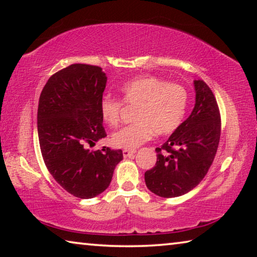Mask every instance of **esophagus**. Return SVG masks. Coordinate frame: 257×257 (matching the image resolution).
Instances as JSON below:
<instances>
[{"label": "esophagus", "mask_w": 257, "mask_h": 257, "mask_svg": "<svg viewBox=\"0 0 257 257\" xmlns=\"http://www.w3.org/2000/svg\"><path fill=\"white\" fill-rule=\"evenodd\" d=\"M136 153V151H127V150H123L122 154H123V158H132V156L135 155Z\"/></svg>", "instance_id": "esophagus-1"}]
</instances>
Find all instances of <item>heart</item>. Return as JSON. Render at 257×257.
<instances>
[{
	"label": "heart",
	"instance_id": "heart-1",
	"mask_svg": "<svg viewBox=\"0 0 257 257\" xmlns=\"http://www.w3.org/2000/svg\"><path fill=\"white\" fill-rule=\"evenodd\" d=\"M125 104H137L134 120L136 122L118 130L111 137L116 149L135 151L150 141L155 133L159 136L172 134L181 124L188 105V93L178 84H168L153 76H141L120 87ZM121 102L103 97L99 102L101 118L107 125L119 122Z\"/></svg>",
	"mask_w": 257,
	"mask_h": 257
}]
</instances>
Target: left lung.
<instances>
[{
  "label": "left lung",
  "mask_w": 257,
  "mask_h": 257,
  "mask_svg": "<svg viewBox=\"0 0 257 257\" xmlns=\"http://www.w3.org/2000/svg\"><path fill=\"white\" fill-rule=\"evenodd\" d=\"M195 106L164 144L155 167L145 172L147 188L172 198L194 189L210 169L220 142L221 119L216 99L205 82L194 80Z\"/></svg>",
  "instance_id": "obj_1"
}]
</instances>
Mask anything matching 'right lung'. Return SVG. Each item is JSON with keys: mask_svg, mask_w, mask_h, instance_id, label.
Listing matches in <instances>:
<instances>
[{"mask_svg": "<svg viewBox=\"0 0 257 257\" xmlns=\"http://www.w3.org/2000/svg\"><path fill=\"white\" fill-rule=\"evenodd\" d=\"M107 77L102 68L71 64L54 73L43 88L37 132L47 170L68 193L93 198L105 190L122 151H89L106 137L99 113Z\"/></svg>", "mask_w": 257, "mask_h": 257, "instance_id": "add662e5", "label": "right lung"}]
</instances>
